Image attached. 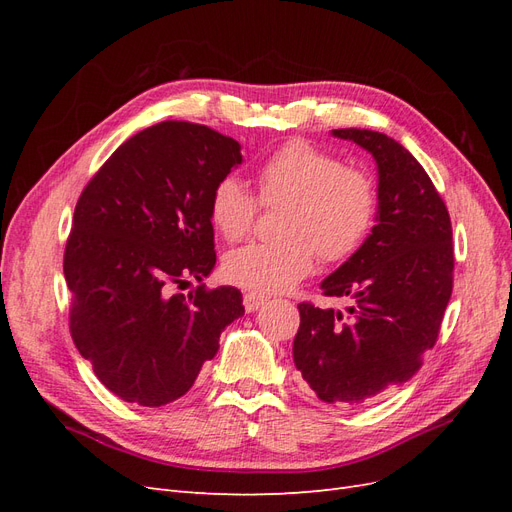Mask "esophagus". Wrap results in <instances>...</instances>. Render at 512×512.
Wrapping results in <instances>:
<instances>
[{
	"label": "esophagus",
	"mask_w": 512,
	"mask_h": 512,
	"mask_svg": "<svg viewBox=\"0 0 512 512\" xmlns=\"http://www.w3.org/2000/svg\"><path fill=\"white\" fill-rule=\"evenodd\" d=\"M267 301L265 294H256V292H247L243 297V305H245V312H256V309Z\"/></svg>",
	"instance_id": "obj_1"
}]
</instances>
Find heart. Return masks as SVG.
I'll use <instances>...</instances> for the list:
<instances>
[{"label":"heart","mask_w":512,"mask_h":512,"mask_svg":"<svg viewBox=\"0 0 512 512\" xmlns=\"http://www.w3.org/2000/svg\"><path fill=\"white\" fill-rule=\"evenodd\" d=\"M256 190L237 177H224L213 188L209 213L226 241H239L252 230L260 203H286L275 241H252L224 258L232 284L256 292H280L312 273L318 256L339 265L361 252L378 220V188L369 173L344 166L335 153L305 138L275 149L256 170Z\"/></svg>","instance_id":"obj_1"}]
</instances>
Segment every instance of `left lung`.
I'll return each mask as SVG.
<instances>
[{"label":"left lung","mask_w":512,"mask_h":512,"mask_svg":"<svg viewBox=\"0 0 512 512\" xmlns=\"http://www.w3.org/2000/svg\"><path fill=\"white\" fill-rule=\"evenodd\" d=\"M333 134L376 158L378 224L361 252L322 282L324 297L352 299L348 314L299 303L292 359L322 401L359 406L408 382L436 346L453 292V228L406 147L371 130Z\"/></svg>","instance_id":"1"}]
</instances>
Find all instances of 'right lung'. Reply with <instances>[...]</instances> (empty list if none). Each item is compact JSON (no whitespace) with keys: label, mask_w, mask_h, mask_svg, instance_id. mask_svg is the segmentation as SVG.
I'll return each instance as SVG.
<instances>
[{"label":"right lung","mask_w":512,"mask_h":512,"mask_svg":"<svg viewBox=\"0 0 512 512\" xmlns=\"http://www.w3.org/2000/svg\"><path fill=\"white\" fill-rule=\"evenodd\" d=\"M235 138L162 121L128 138L83 188L64 252L70 335L108 391L158 408L192 389L243 316L237 288L198 284L215 265L209 203L241 164Z\"/></svg>","instance_id":"1"}]
</instances>
